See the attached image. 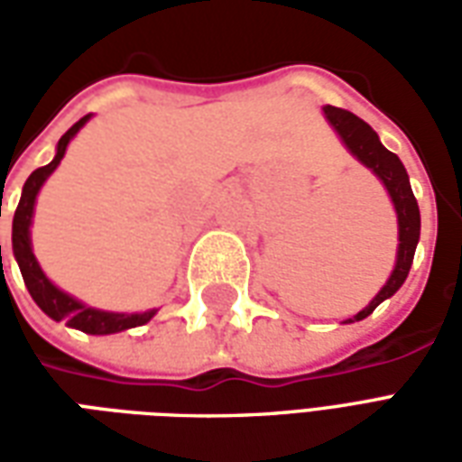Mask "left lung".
Here are the masks:
<instances>
[{
    "label": "left lung",
    "instance_id": "left-lung-1",
    "mask_svg": "<svg viewBox=\"0 0 462 462\" xmlns=\"http://www.w3.org/2000/svg\"><path fill=\"white\" fill-rule=\"evenodd\" d=\"M324 114L329 118V123L337 128L341 135V141L346 143V148L358 161L364 162L366 168L376 172L378 178L386 185L388 195L393 200L398 215V257H396V270L388 277L383 284V290L378 291L374 301L368 304L366 310H361L356 317H351L346 321H361L366 319L371 311L376 310L378 304L388 297H393L398 287L406 282L408 270L413 264V254H416L418 235H420V212H418V202L411 190V182H408V172L403 168V162L398 161L396 152L386 151L381 141H378L376 131L368 125L366 121H361L358 116L351 111L337 108V106H327Z\"/></svg>",
    "mask_w": 462,
    "mask_h": 462
}]
</instances>
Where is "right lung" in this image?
<instances>
[{
    "mask_svg": "<svg viewBox=\"0 0 462 462\" xmlns=\"http://www.w3.org/2000/svg\"><path fill=\"white\" fill-rule=\"evenodd\" d=\"M88 121V116H84L81 121H76L69 131L59 138L56 145L54 161L49 165L36 168L24 182V190H22V200L16 205L14 222H12V247H14V257L19 262V270L24 277V284L32 300L39 304V310L44 311L46 317H51L54 321H66L69 327H74L86 334H116V331L133 329V327H141L145 321H151L152 311H143V314H111V311H98L86 307L81 301H76L74 297H69L66 291L56 290L51 282L46 280V274L39 267L34 252H32V242H29V225H32V212H34V200L39 188L44 185V180L56 171V165L61 162L66 152V145L74 138L79 128ZM0 262H2V245H0Z\"/></svg>",
    "mask_w": 462,
    "mask_h": 462,
    "instance_id": "add662e5",
    "label": "right lung"
}]
</instances>
